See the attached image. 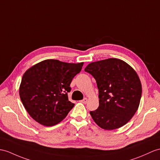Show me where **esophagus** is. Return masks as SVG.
Here are the masks:
<instances>
[{"label":"esophagus","instance_id":"34e87169","mask_svg":"<svg viewBox=\"0 0 160 160\" xmlns=\"http://www.w3.org/2000/svg\"><path fill=\"white\" fill-rule=\"evenodd\" d=\"M80 102L83 103V104H86L87 102H88V98H83L82 100H80Z\"/></svg>","mask_w":160,"mask_h":160}]
</instances>
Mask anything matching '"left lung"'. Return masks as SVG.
Returning <instances> with one entry per match:
<instances>
[{"label": "left lung", "instance_id": "left-lung-1", "mask_svg": "<svg viewBox=\"0 0 160 160\" xmlns=\"http://www.w3.org/2000/svg\"><path fill=\"white\" fill-rule=\"evenodd\" d=\"M94 77L99 92V107L90 111L93 120L106 130L126 124L139 107L142 85L134 69L118 58L96 61L85 68Z\"/></svg>", "mask_w": 160, "mask_h": 160}]
</instances>
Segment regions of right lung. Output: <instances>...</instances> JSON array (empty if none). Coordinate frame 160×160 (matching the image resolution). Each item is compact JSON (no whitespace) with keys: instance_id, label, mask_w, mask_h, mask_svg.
<instances>
[{"instance_id":"add662e5","label":"right lung","mask_w":160,"mask_h":160,"mask_svg":"<svg viewBox=\"0 0 160 160\" xmlns=\"http://www.w3.org/2000/svg\"><path fill=\"white\" fill-rule=\"evenodd\" d=\"M83 62L45 60L31 67L22 77L19 93L28 114L45 126L59 123L73 108L68 100L71 81Z\"/></svg>"}]
</instances>
